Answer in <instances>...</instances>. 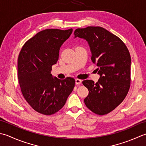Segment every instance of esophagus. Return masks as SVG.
<instances>
[{
	"label": "esophagus",
	"instance_id": "obj_1",
	"mask_svg": "<svg viewBox=\"0 0 146 146\" xmlns=\"http://www.w3.org/2000/svg\"><path fill=\"white\" fill-rule=\"evenodd\" d=\"M81 82H82V81L81 79H76V84H81Z\"/></svg>",
	"mask_w": 146,
	"mask_h": 146
}]
</instances>
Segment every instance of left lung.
Returning a JSON list of instances; mask_svg holds the SVG:
<instances>
[{"label":"left lung","instance_id":"obj_1","mask_svg":"<svg viewBox=\"0 0 146 146\" xmlns=\"http://www.w3.org/2000/svg\"><path fill=\"white\" fill-rule=\"evenodd\" d=\"M75 38H84L91 52V60L98 67L100 79L94 83L84 80L82 84L89 90L84 102L94 113L108 114L123 102L130 86L131 58L122 40L100 26L78 28Z\"/></svg>","mask_w":146,"mask_h":146}]
</instances>
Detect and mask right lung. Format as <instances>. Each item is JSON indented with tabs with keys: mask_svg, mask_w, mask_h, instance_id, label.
<instances>
[{
	"mask_svg": "<svg viewBox=\"0 0 146 146\" xmlns=\"http://www.w3.org/2000/svg\"><path fill=\"white\" fill-rule=\"evenodd\" d=\"M72 29H46L28 40L17 60L18 81L24 98L36 111L50 115L64 106L75 86L72 77L53 78L52 66L58 60L59 50Z\"/></svg>",
	"mask_w": 146,
	"mask_h": 146,
	"instance_id": "add662e5",
	"label": "right lung"
}]
</instances>
